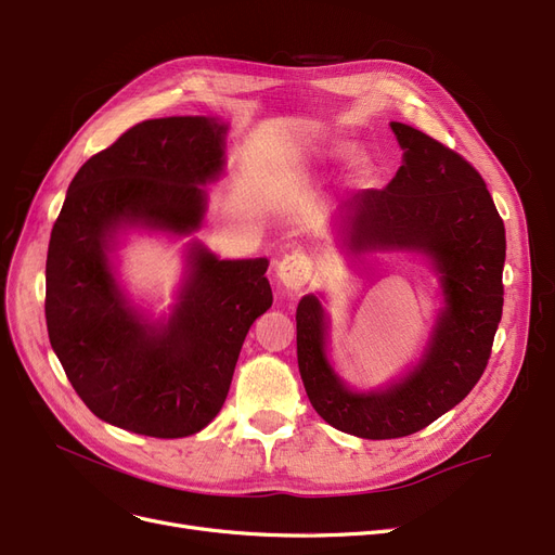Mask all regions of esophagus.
Masks as SVG:
<instances>
[{
    "label": "esophagus",
    "instance_id": "esophagus-1",
    "mask_svg": "<svg viewBox=\"0 0 555 555\" xmlns=\"http://www.w3.org/2000/svg\"><path fill=\"white\" fill-rule=\"evenodd\" d=\"M313 274V262L309 256H304L299 251H293L288 256H283L276 264V279L285 285L288 291H299L306 283L311 281Z\"/></svg>",
    "mask_w": 555,
    "mask_h": 555
}]
</instances>
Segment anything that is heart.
Listing matches in <instances>:
<instances>
[{
  "instance_id": "obj_1",
  "label": "heart",
  "mask_w": 555,
  "mask_h": 555,
  "mask_svg": "<svg viewBox=\"0 0 555 555\" xmlns=\"http://www.w3.org/2000/svg\"><path fill=\"white\" fill-rule=\"evenodd\" d=\"M347 153H350V143H345V141H338V143H334V146L326 149V155H330L332 159L345 157Z\"/></svg>"
}]
</instances>
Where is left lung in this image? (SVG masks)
Segmentation results:
<instances>
[{
    "label": "left lung",
    "instance_id": "1",
    "mask_svg": "<svg viewBox=\"0 0 555 555\" xmlns=\"http://www.w3.org/2000/svg\"><path fill=\"white\" fill-rule=\"evenodd\" d=\"M402 167L384 190L340 201V249L412 254L439 281L441 306L421 354L377 388L347 384L330 354L332 320L322 295L297 306V363L315 412L359 439L414 435L460 404L487 367L503 313L505 225L480 173L425 132L391 120Z\"/></svg>",
    "mask_w": 555,
    "mask_h": 555
}]
</instances>
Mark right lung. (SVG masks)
I'll list each match as a JSON object with an SVG mask.
<instances>
[{
  "instance_id": "right-lung-1",
  "label": "right lung",
  "mask_w": 555,
  "mask_h": 555,
  "mask_svg": "<svg viewBox=\"0 0 555 555\" xmlns=\"http://www.w3.org/2000/svg\"><path fill=\"white\" fill-rule=\"evenodd\" d=\"M229 128L217 116L139 122L75 173L50 235L52 350L81 402L134 435L201 433L229 396L249 326L272 306L270 260L219 258L198 237L184 242L169 313L143 309L118 272L130 233L182 240L201 229Z\"/></svg>"
}]
</instances>
